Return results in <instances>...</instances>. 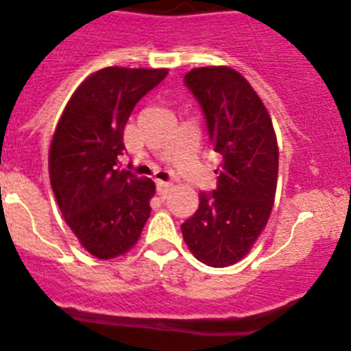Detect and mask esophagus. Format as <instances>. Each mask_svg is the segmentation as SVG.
Here are the masks:
<instances>
[{"mask_svg": "<svg viewBox=\"0 0 351 351\" xmlns=\"http://www.w3.org/2000/svg\"><path fill=\"white\" fill-rule=\"evenodd\" d=\"M173 189L171 183L168 182H157V194L160 195V199H166V195L169 194V191Z\"/></svg>", "mask_w": 351, "mask_h": 351, "instance_id": "34e87169", "label": "esophagus"}]
</instances>
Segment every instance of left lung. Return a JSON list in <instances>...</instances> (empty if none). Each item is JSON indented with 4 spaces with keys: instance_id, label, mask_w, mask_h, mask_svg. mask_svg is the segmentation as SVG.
Here are the masks:
<instances>
[{
    "instance_id": "obj_1",
    "label": "left lung",
    "mask_w": 351,
    "mask_h": 351,
    "mask_svg": "<svg viewBox=\"0 0 351 351\" xmlns=\"http://www.w3.org/2000/svg\"><path fill=\"white\" fill-rule=\"evenodd\" d=\"M183 83L201 106L221 162L218 185L201 192L199 209L182 234L199 261L228 267L250 253L271 213L279 173L274 124L256 91L234 69H192Z\"/></svg>"
}]
</instances>
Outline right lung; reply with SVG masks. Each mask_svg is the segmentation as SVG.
Masks as SVG:
<instances>
[{"instance_id": "add662e5", "label": "right lung", "mask_w": 351, "mask_h": 351, "mask_svg": "<svg viewBox=\"0 0 351 351\" xmlns=\"http://www.w3.org/2000/svg\"><path fill=\"white\" fill-rule=\"evenodd\" d=\"M166 69L106 67L74 91L50 145V180L65 223L84 250L112 260L136 244L156 185L121 169L124 126Z\"/></svg>"}]
</instances>
